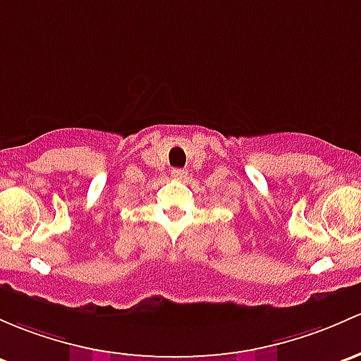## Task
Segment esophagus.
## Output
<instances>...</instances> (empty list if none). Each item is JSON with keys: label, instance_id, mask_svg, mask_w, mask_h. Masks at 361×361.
Here are the masks:
<instances>
[{"label": "esophagus", "instance_id": "34e87169", "mask_svg": "<svg viewBox=\"0 0 361 361\" xmlns=\"http://www.w3.org/2000/svg\"><path fill=\"white\" fill-rule=\"evenodd\" d=\"M187 171L185 169H180V168H176V169H173L171 171V176L174 178V180H185V178H187Z\"/></svg>", "mask_w": 361, "mask_h": 361}]
</instances>
